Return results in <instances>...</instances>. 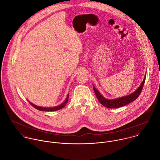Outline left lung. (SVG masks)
<instances>
[{"label": "left lung", "mask_w": 160, "mask_h": 160, "mask_svg": "<svg viewBox=\"0 0 160 160\" xmlns=\"http://www.w3.org/2000/svg\"><path fill=\"white\" fill-rule=\"evenodd\" d=\"M145 78H146V76H145L143 81L142 82L141 85L140 86V87L134 93H132L130 95H128L126 97H123L122 98H119L115 99V100H107V99L105 98L94 87H93V90H94V92H95L96 97L98 98V101L103 106H105L108 108H120V107H123V106L128 105L130 103L133 102L139 97V95H140V93L142 91V89H143L145 82Z\"/></svg>", "instance_id": "obj_1"}]
</instances>
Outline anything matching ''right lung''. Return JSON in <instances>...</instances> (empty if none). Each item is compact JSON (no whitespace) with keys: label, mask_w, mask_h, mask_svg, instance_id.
<instances>
[{"label":"right lung","mask_w":160,"mask_h":160,"mask_svg":"<svg viewBox=\"0 0 160 160\" xmlns=\"http://www.w3.org/2000/svg\"><path fill=\"white\" fill-rule=\"evenodd\" d=\"M68 97H69V95H68L65 101L61 105L57 106V107H52V108H43V107H38V106H36L33 104H32V103L30 102V105H32L35 108L38 110H40V111H47V112H52V111H56V110H60L62 109V108H63L65 105L67 104V103L68 102Z\"/></svg>","instance_id":"add662e5"}]
</instances>
